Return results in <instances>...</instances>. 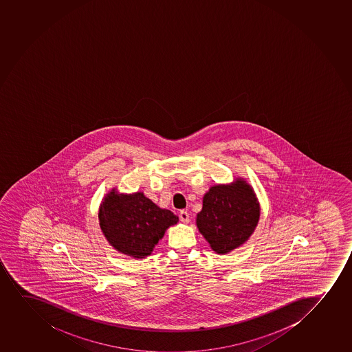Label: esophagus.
I'll list each match as a JSON object with an SVG mask.
<instances>
[{"mask_svg":"<svg viewBox=\"0 0 352 352\" xmlns=\"http://www.w3.org/2000/svg\"><path fill=\"white\" fill-rule=\"evenodd\" d=\"M179 217H180V221L184 222V223H188L189 222V215L188 212H186V210H182L180 214H179Z\"/></svg>","mask_w":352,"mask_h":352,"instance_id":"34e87169","label":"esophagus"}]
</instances>
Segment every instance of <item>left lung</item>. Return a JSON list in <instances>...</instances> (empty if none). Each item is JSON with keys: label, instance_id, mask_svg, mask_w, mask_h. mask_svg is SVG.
<instances>
[{"label": "left lung", "instance_id": "1", "mask_svg": "<svg viewBox=\"0 0 352 352\" xmlns=\"http://www.w3.org/2000/svg\"><path fill=\"white\" fill-rule=\"evenodd\" d=\"M259 216L254 189L239 178L230 185L212 186L204 194L197 226L216 254H226L250 239Z\"/></svg>", "mask_w": 352, "mask_h": 352}]
</instances>
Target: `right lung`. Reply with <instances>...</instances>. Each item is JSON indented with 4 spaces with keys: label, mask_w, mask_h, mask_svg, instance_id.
I'll return each instance as SVG.
<instances>
[{
    "label": "right lung",
    "mask_w": 352,
    "mask_h": 352,
    "mask_svg": "<svg viewBox=\"0 0 352 352\" xmlns=\"http://www.w3.org/2000/svg\"><path fill=\"white\" fill-rule=\"evenodd\" d=\"M100 228L113 249L130 257H148L179 217L159 208L142 192L118 194L113 188L107 194L98 210Z\"/></svg>",
    "instance_id": "add662e5"
}]
</instances>
